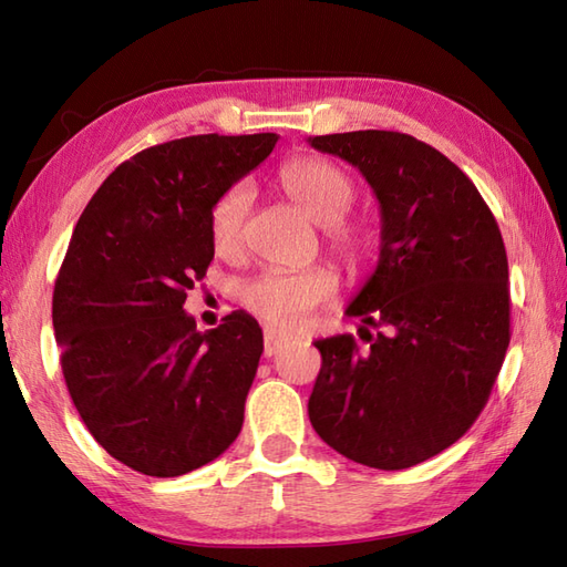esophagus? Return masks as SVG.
<instances>
[{
	"mask_svg": "<svg viewBox=\"0 0 567 567\" xmlns=\"http://www.w3.org/2000/svg\"><path fill=\"white\" fill-rule=\"evenodd\" d=\"M286 343H288V339L286 337H281L279 334V331H276V329H265V355L267 358H271V355H276V353H279L284 347H286Z\"/></svg>",
	"mask_w": 567,
	"mask_h": 567,
	"instance_id": "obj_1",
	"label": "esophagus"
}]
</instances>
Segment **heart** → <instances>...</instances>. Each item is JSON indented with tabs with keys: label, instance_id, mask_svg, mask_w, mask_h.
<instances>
[{
	"label": "heart",
	"instance_id": "obj_1",
	"mask_svg": "<svg viewBox=\"0 0 567 567\" xmlns=\"http://www.w3.org/2000/svg\"><path fill=\"white\" fill-rule=\"evenodd\" d=\"M279 185L317 226L343 265L358 267L368 257V233L347 218L355 199L353 179L334 163L315 156L288 161L279 171ZM250 212V189L243 183L230 185L216 197L209 212V238L214 252L230 257L240 250L243 226ZM334 274L324 267L306 271H265L245 281L240 302L261 320L279 329H293L334 296Z\"/></svg>",
	"mask_w": 567,
	"mask_h": 567
}]
</instances>
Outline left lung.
<instances>
[{"instance_id":"left-lung-1","label":"left lung","mask_w":567,"mask_h":567,"mask_svg":"<svg viewBox=\"0 0 567 567\" xmlns=\"http://www.w3.org/2000/svg\"><path fill=\"white\" fill-rule=\"evenodd\" d=\"M308 142L363 173L382 220L378 269L347 308L368 347L353 334L315 341L322 368L310 423L358 464L409 468L474 425L503 368L509 284L498 220L457 165L411 134Z\"/></svg>"}]
</instances>
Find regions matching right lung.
Masks as SVG:
<instances>
[{
  "mask_svg": "<svg viewBox=\"0 0 567 567\" xmlns=\"http://www.w3.org/2000/svg\"><path fill=\"white\" fill-rule=\"evenodd\" d=\"M279 136L197 134L140 151L81 214L54 281L69 396L110 457L171 478L238 437L261 329L230 312L197 331L183 306L214 259L209 212Z\"/></svg>",
  "mask_w": 567,
  "mask_h": 567,
  "instance_id": "right-lung-1",
  "label": "right lung"
}]
</instances>
